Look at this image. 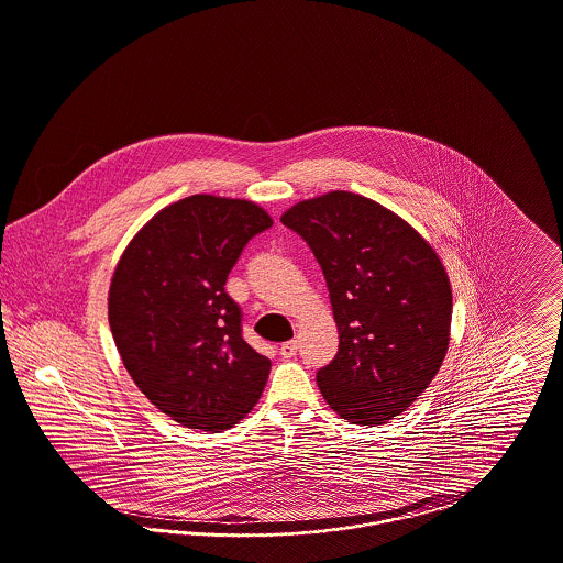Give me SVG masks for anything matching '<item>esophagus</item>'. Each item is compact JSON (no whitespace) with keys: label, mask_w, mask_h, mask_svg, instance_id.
<instances>
[{"label":"esophagus","mask_w":563,"mask_h":563,"mask_svg":"<svg viewBox=\"0 0 563 563\" xmlns=\"http://www.w3.org/2000/svg\"><path fill=\"white\" fill-rule=\"evenodd\" d=\"M297 342H287V344H283L280 346V356L283 358H294L295 354H297Z\"/></svg>","instance_id":"esophagus-1"}]
</instances>
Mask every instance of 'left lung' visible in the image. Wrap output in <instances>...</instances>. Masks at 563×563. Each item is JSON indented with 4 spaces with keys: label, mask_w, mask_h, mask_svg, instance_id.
I'll use <instances>...</instances> for the list:
<instances>
[{
    "label": "left lung",
    "mask_w": 563,
    "mask_h": 563,
    "mask_svg": "<svg viewBox=\"0 0 563 563\" xmlns=\"http://www.w3.org/2000/svg\"><path fill=\"white\" fill-rule=\"evenodd\" d=\"M280 221L319 260L340 333L317 374L324 401L352 424L393 420L448 354L452 285L441 257L402 217L344 189L301 200Z\"/></svg>",
    "instance_id": "8db88e82"
}]
</instances>
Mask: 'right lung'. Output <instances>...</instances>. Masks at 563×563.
<instances>
[{"label":"right lung","instance_id":"obj_1","mask_svg":"<svg viewBox=\"0 0 563 563\" xmlns=\"http://www.w3.org/2000/svg\"><path fill=\"white\" fill-rule=\"evenodd\" d=\"M272 223L251 200L194 194L154 214L113 269L108 317L120 358L136 388L188 429H232L264 393L269 358L242 340L225 280Z\"/></svg>","mask_w":563,"mask_h":563}]
</instances>
